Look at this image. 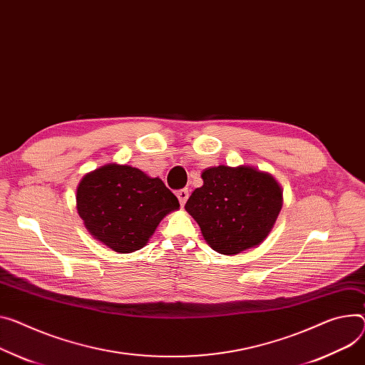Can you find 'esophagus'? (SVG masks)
Masks as SVG:
<instances>
[{"label": "esophagus", "instance_id": "esophagus-1", "mask_svg": "<svg viewBox=\"0 0 365 365\" xmlns=\"http://www.w3.org/2000/svg\"><path fill=\"white\" fill-rule=\"evenodd\" d=\"M175 194H177V197H178V200H180V205L184 206L185 202H187V199H188V195H190L188 188H181V190H178Z\"/></svg>", "mask_w": 365, "mask_h": 365}]
</instances>
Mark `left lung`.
I'll list each match as a JSON object with an SVG mask.
<instances>
[{"instance_id": "left-lung-1", "label": "left lung", "mask_w": 365, "mask_h": 365, "mask_svg": "<svg viewBox=\"0 0 365 365\" xmlns=\"http://www.w3.org/2000/svg\"><path fill=\"white\" fill-rule=\"evenodd\" d=\"M185 210L197 220L207 244L220 255H238L259 245L282 209V190L255 168L219 165L202 174Z\"/></svg>"}]
</instances>
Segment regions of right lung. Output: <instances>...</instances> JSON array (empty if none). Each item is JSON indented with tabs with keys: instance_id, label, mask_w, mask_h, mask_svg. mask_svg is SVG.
<instances>
[{
	"instance_id": "right-lung-1",
	"label": "right lung",
	"mask_w": 365,
	"mask_h": 365,
	"mask_svg": "<svg viewBox=\"0 0 365 365\" xmlns=\"http://www.w3.org/2000/svg\"><path fill=\"white\" fill-rule=\"evenodd\" d=\"M76 199L91 234L117 253L145 247L163 216L180 207L174 192L159 178L117 163L83 178Z\"/></svg>"
}]
</instances>
